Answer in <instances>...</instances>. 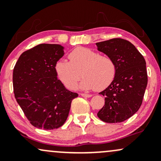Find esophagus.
Segmentation results:
<instances>
[{
    "label": "esophagus",
    "mask_w": 161,
    "mask_h": 161,
    "mask_svg": "<svg viewBox=\"0 0 161 161\" xmlns=\"http://www.w3.org/2000/svg\"><path fill=\"white\" fill-rule=\"evenodd\" d=\"M80 95L81 96H84V97H86V98H90L92 96L91 94H86V93H81Z\"/></svg>",
    "instance_id": "1"
}]
</instances>
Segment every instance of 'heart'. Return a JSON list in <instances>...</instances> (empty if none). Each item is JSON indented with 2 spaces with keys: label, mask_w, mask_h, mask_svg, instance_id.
<instances>
[{
  "label": "heart",
  "mask_w": 161,
  "mask_h": 161,
  "mask_svg": "<svg viewBox=\"0 0 161 161\" xmlns=\"http://www.w3.org/2000/svg\"><path fill=\"white\" fill-rule=\"evenodd\" d=\"M70 61L61 58L56 62L55 71L62 83L69 90L76 87L80 78H84L80 87L89 90L95 88L103 90L111 84L116 74V65L110 56L86 47H77L69 55Z\"/></svg>",
  "instance_id": "heart-1"
}]
</instances>
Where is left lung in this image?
I'll return each mask as SVG.
<instances>
[{
  "label": "left lung",
  "mask_w": 161,
  "mask_h": 161,
  "mask_svg": "<svg viewBox=\"0 0 161 161\" xmlns=\"http://www.w3.org/2000/svg\"><path fill=\"white\" fill-rule=\"evenodd\" d=\"M97 50L114 60L116 74L111 84L99 94L105 96V105L98 112L100 120L120 123L137 112L148 84L146 62L133 43L113 38L96 43Z\"/></svg>",
  "instance_id": "8db88e82"
}]
</instances>
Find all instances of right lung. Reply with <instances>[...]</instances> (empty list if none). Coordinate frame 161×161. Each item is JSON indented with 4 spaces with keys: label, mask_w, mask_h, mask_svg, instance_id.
<instances>
[{
    "label": "right lung",
    "mask_w": 161,
    "mask_h": 161,
    "mask_svg": "<svg viewBox=\"0 0 161 161\" xmlns=\"http://www.w3.org/2000/svg\"><path fill=\"white\" fill-rule=\"evenodd\" d=\"M64 53L61 45L41 43L22 53L13 69L16 102L31 124L39 129L63 125L71 101L78 96L57 78L55 65Z\"/></svg>",
    "instance_id": "1"
}]
</instances>
